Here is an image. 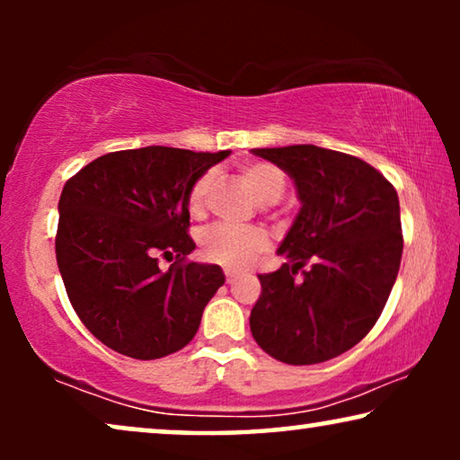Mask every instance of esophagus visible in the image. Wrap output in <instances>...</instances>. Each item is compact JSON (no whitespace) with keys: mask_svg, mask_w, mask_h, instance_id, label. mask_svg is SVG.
<instances>
[{"mask_svg":"<svg viewBox=\"0 0 460 460\" xmlns=\"http://www.w3.org/2000/svg\"><path fill=\"white\" fill-rule=\"evenodd\" d=\"M236 279H238L236 272H230V270H226V282H228V285H234Z\"/></svg>","mask_w":460,"mask_h":460,"instance_id":"1","label":"esophagus"}]
</instances>
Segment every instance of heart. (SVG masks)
I'll list each match as a JSON object with an SVG mask.
<instances>
[{
  "label": "heart",
  "mask_w": 460,
  "mask_h": 460,
  "mask_svg": "<svg viewBox=\"0 0 460 460\" xmlns=\"http://www.w3.org/2000/svg\"><path fill=\"white\" fill-rule=\"evenodd\" d=\"M243 175L251 190L261 203H276L285 192L287 180L279 167L270 163H251L243 167ZM211 173L200 175L188 194V211L200 216L205 211L207 192L211 188ZM270 238L260 228H236V226L217 224L200 236V253L207 261L217 263L226 270H244L255 261V257L268 249Z\"/></svg>",
  "instance_id": "obj_1"
}]
</instances>
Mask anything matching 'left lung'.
Returning a JSON list of instances; mask_svg holds the SVG:
<instances>
[{"instance_id":"8db88e82","label":"left lung","mask_w":460,"mask_h":460,"mask_svg":"<svg viewBox=\"0 0 460 460\" xmlns=\"http://www.w3.org/2000/svg\"><path fill=\"white\" fill-rule=\"evenodd\" d=\"M251 153L280 167L301 203L276 251L287 263L260 274L251 332L280 362H326L362 341L387 304L404 247L398 192L368 163L314 144Z\"/></svg>"}]
</instances>
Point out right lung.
<instances>
[{"label": "right lung", "instance_id": "obj_1", "mask_svg": "<svg viewBox=\"0 0 460 460\" xmlns=\"http://www.w3.org/2000/svg\"><path fill=\"white\" fill-rule=\"evenodd\" d=\"M228 155L119 150L98 156L62 188L56 261L75 312L106 348L155 360L197 335L226 276L216 263H181L197 247L188 236V194ZM159 256L176 257L167 273Z\"/></svg>", "mask_w": 460, "mask_h": 460}]
</instances>
